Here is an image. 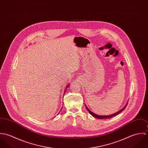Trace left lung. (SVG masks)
Here are the masks:
<instances>
[{
    "mask_svg": "<svg viewBox=\"0 0 148 148\" xmlns=\"http://www.w3.org/2000/svg\"><path fill=\"white\" fill-rule=\"evenodd\" d=\"M127 102L126 105L124 106L121 109H120L119 111H118V112H116V113H113V114H109V115H107V116H100V115H97V114H96L94 113L93 112H92V111H90V110L88 108V107L86 106L85 104V107H86V109L88 110V111L89 112V113H90L92 116H93L94 117L97 118V119H109V118L113 117H114V116H115L117 115V114H119L120 113H121L123 110H124L125 109V108H126V106H127Z\"/></svg>",
    "mask_w": 148,
    "mask_h": 148,
    "instance_id": "8db88e82",
    "label": "left lung"
}]
</instances>
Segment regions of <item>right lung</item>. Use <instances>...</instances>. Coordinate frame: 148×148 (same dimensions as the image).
<instances>
[{
    "mask_svg": "<svg viewBox=\"0 0 148 148\" xmlns=\"http://www.w3.org/2000/svg\"><path fill=\"white\" fill-rule=\"evenodd\" d=\"M69 84H68L67 85V86H66V89H65V91H64V94H65V92H66V89H67V88L69 86ZM60 112H59V113H60ZM59 113L58 114H59Z\"/></svg>",
    "mask_w": 148,
    "mask_h": 148,
    "instance_id": "obj_1",
    "label": "right lung"
}]
</instances>
